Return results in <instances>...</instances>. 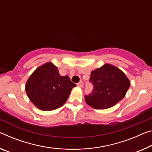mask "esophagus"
Returning a JSON list of instances; mask_svg holds the SVG:
<instances>
[{
  "mask_svg": "<svg viewBox=\"0 0 152 152\" xmlns=\"http://www.w3.org/2000/svg\"><path fill=\"white\" fill-rule=\"evenodd\" d=\"M83 85H84V84H83V81H80L78 84H77V86H79V87H80V88L83 87Z\"/></svg>",
  "mask_w": 152,
  "mask_h": 152,
  "instance_id": "obj_1",
  "label": "esophagus"
}]
</instances>
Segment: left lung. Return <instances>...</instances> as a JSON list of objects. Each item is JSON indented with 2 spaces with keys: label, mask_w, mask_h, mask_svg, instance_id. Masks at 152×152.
Instances as JSON below:
<instances>
[{
  "label": "left lung",
  "mask_w": 152,
  "mask_h": 152,
  "mask_svg": "<svg viewBox=\"0 0 152 152\" xmlns=\"http://www.w3.org/2000/svg\"><path fill=\"white\" fill-rule=\"evenodd\" d=\"M92 93L85 95V102L96 110L113 107L124 97L130 86V80L123 72L113 65L105 64L91 72Z\"/></svg>",
  "instance_id": "left-lung-1"
}]
</instances>
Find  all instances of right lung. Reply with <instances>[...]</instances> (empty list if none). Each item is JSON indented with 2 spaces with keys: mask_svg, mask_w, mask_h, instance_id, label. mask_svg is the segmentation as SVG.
<instances>
[{
  "mask_svg": "<svg viewBox=\"0 0 152 152\" xmlns=\"http://www.w3.org/2000/svg\"><path fill=\"white\" fill-rule=\"evenodd\" d=\"M76 85L67 76L59 74L57 67L47 62L37 67L26 84L28 98L40 110L50 111L62 106Z\"/></svg>",
  "mask_w": 152,
  "mask_h": 152,
  "instance_id": "obj_1",
  "label": "right lung"
}]
</instances>
